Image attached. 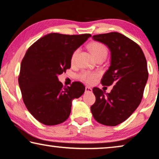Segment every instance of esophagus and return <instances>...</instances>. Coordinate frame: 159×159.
I'll use <instances>...</instances> for the list:
<instances>
[{
    "instance_id": "1",
    "label": "esophagus",
    "mask_w": 159,
    "mask_h": 159,
    "mask_svg": "<svg viewBox=\"0 0 159 159\" xmlns=\"http://www.w3.org/2000/svg\"><path fill=\"white\" fill-rule=\"evenodd\" d=\"M92 91V89L89 86H86V93H91Z\"/></svg>"
}]
</instances>
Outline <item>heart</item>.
<instances>
[{
	"mask_svg": "<svg viewBox=\"0 0 159 159\" xmlns=\"http://www.w3.org/2000/svg\"><path fill=\"white\" fill-rule=\"evenodd\" d=\"M89 49L91 51L92 55L95 58H98L100 56H106L108 53V51L106 47L103 43L99 42H92L89 45ZM79 50H75L73 52L71 56V62H74L75 57L77 56ZM98 74L97 73L89 71V70H85L81 73H80L79 75V79L87 83V84H92L96 80V78L98 77Z\"/></svg>",
	"mask_w": 159,
	"mask_h": 159,
	"instance_id": "1",
	"label": "heart"
}]
</instances>
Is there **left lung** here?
Returning a JSON list of instances; mask_svg holds the SVG:
<instances>
[{"label": "left lung", "instance_id": "8db88e82", "mask_svg": "<svg viewBox=\"0 0 159 159\" xmlns=\"http://www.w3.org/2000/svg\"><path fill=\"white\" fill-rule=\"evenodd\" d=\"M111 51V66L101 79L103 86L113 85L109 93L95 87L96 102L91 111L96 121L115 126L138 108L148 77L143 52L136 43L117 32L93 35Z\"/></svg>", "mask_w": 159, "mask_h": 159}]
</instances>
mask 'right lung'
I'll use <instances>...</instances> for the list:
<instances>
[{
	"label": "right lung",
	"mask_w": 159,
	"mask_h": 159,
	"mask_svg": "<svg viewBox=\"0 0 159 159\" xmlns=\"http://www.w3.org/2000/svg\"><path fill=\"white\" fill-rule=\"evenodd\" d=\"M91 36L49 34L25 53L20 64L19 86L27 109L41 124L54 125L64 122L69 117L72 101L84 93L81 83L63 87L58 75L70 68L73 53Z\"/></svg>",
	"instance_id": "obj_1"
}]
</instances>
